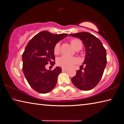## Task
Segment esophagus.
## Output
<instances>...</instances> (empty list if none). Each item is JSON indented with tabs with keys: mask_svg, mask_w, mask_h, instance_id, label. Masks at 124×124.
I'll use <instances>...</instances> for the list:
<instances>
[{
	"mask_svg": "<svg viewBox=\"0 0 124 124\" xmlns=\"http://www.w3.org/2000/svg\"><path fill=\"white\" fill-rule=\"evenodd\" d=\"M68 70V69H67V68H62V71H67Z\"/></svg>",
	"mask_w": 124,
	"mask_h": 124,
	"instance_id": "34e87169",
	"label": "esophagus"
}]
</instances>
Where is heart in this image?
<instances>
[{
    "instance_id": "obj_1",
    "label": "heart",
    "mask_w": 124,
    "mask_h": 124,
    "mask_svg": "<svg viewBox=\"0 0 124 124\" xmlns=\"http://www.w3.org/2000/svg\"><path fill=\"white\" fill-rule=\"evenodd\" d=\"M73 47L76 48L79 46H82V43L80 40L78 39H72L71 41ZM60 50V44L59 43H57L54 46V52L55 54L59 53ZM78 62V60L76 58L72 57L68 55H62L58 59L57 63L59 66L63 68H69L74 65L75 64Z\"/></svg>"
}]
</instances>
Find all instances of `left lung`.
<instances>
[{"instance_id": "obj_1", "label": "left lung", "mask_w": 124, "mask_h": 124, "mask_svg": "<svg viewBox=\"0 0 124 124\" xmlns=\"http://www.w3.org/2000/svg\"><path fill=\"white\" fill-rule=\"evenodd\" d=\"M69 36L80 38L84 44L86 55L82 71H76V75L71 78L74 86L83 91L94 88L102 78L107 65L106 50L98 38L88 32H83L71 34Z\"/></svg>"}]
</instances>
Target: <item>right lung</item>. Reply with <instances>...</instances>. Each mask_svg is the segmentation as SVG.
Instances as JSON below:
<instances>
[{"instance_id":"add662e5","label":"right lung","mask_w":124,"mask_h":124,"mask_svg":"<svg viewBox=\"0 0 124 124\" xmlns=\"http://www.w3.org/2000/svg\"><path fill=\"white\" fill-rule=\"evenodd\" d=\"M68 36L43 31L34 36L26 46L22 57V71L30 86L37 92L48 93L55 87L62 68L56 67L53 70H48L46 65L49 62L54 65V46Z\"/></svg>"}]
</instances>
